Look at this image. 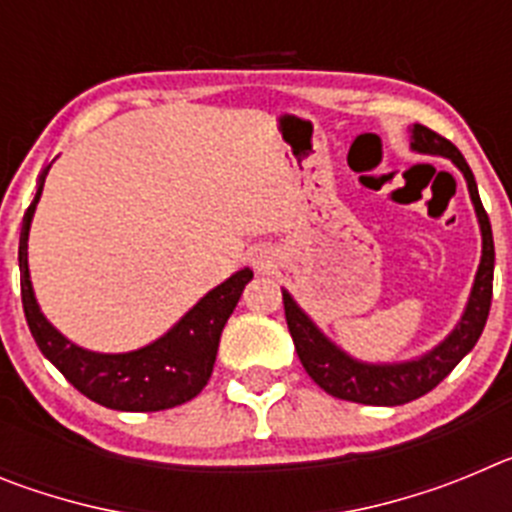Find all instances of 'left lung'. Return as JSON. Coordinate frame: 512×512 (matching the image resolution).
I'll return each instance as SVG.
<instances>
[{
	"label": "left lung",
	"mask_w": 512,
	"mask_h": 512,
	"mask_svg": "<svg viewBox=\"0 0 512 512\" xmlns=\"http://www.w3.org/2000/svg\"><path fill=\"white\" fill-rule=\"evenodd\" d=\"M410 151L423 153V156H443L464 174L467 179L469 197H472L474 212H477L479 233H482V259H479L477 274H474L472 292L459 323L454 325L449 336L443 338L431 351L415 356L408 361H361L356 356L346 354L341 346L330 341L312 318L295 302L287 289H282L284 315H287L289 333L295 341L297 356H300L305 372L310 374L312 382L320 390L338 400L361 402V405H405L410 400H418L425 392H431L438 382L449 377L451 369L459 364L464 356L479 341L485 330L487 315H490L492 302V274H495V243H492L490 217H487L482 200H479L477 182L459 153V148L451 140L441 138L425 125H413L410 128Z\"/></svg>",
	"instance_id": "left-lung-1"
}]
</instances>
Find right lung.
<instances>
[{
  "label": "right lung",
  "mask_w": 512,
  "mask_h": 512,
  "mask_svg": "<svg viewBox=\"0 0 512 512\" xmlns=\"http://www.w3.org/2000/svg\"><path fill=\"white\" fill-rule=\"evenodd\" d=\"M48 171L51 166H45L43 174L38 176V192H35L33 205L27 207L22 217L20 233L22 307H25L30 333L45 359L51 361L81 395H87L89 400L110 410L156 413V410L176 408L200 395L215 366L220 333L228 323L230 312L241 300L246 284L253 279V271H235L233 277L210 289L192 310L184 312L182 318L166 330L164 336L148 346L125 351V354H99V351L76 346L40 312L33 282H30V266H27L30 223H33Z\"/></svg>",
  "instance_id": "obj_1"
}]
</instances>
